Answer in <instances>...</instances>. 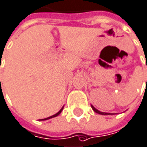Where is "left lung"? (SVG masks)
<instances>
[{"mask_svg":"<svg viewBox=\"0 0 147 147\" xmlns=\"http://www.w3.org/2000/svg\"><path fill=\"white\" fill-rule=\"evenodd\" d=\"M92 109H93V111H94V112L99 113V114H102V115H109V114H113V113H103V112H100L99 110H98L97 109H95L92 105Z\"/></svg>","mask_w":147,"mask_h":147,"instance_id":"1","label":"left lung"}]
</instances>
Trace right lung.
Instances as JSON below:
<instances>
[{"label":"right lung","mask_w":147,"mask_h":147,"mask_svg":"<svg viewBox=\"0 0 147 147\" xmlns=\"http://www.w3.org/2000/svg\"><path fill=\"white\" fill-rule=\"evenodd\" d=\"M63 110V108L60 109V111L58 112V113H56L55 114H54V115H52V116H50V117H48V118H46V119H40V120H46V119H51V118H54V117H56V116H58L59 114H60V113H61V111Z\"/></svg>","instance_id":"right-lung-1"}]
</instances>
